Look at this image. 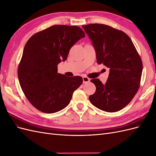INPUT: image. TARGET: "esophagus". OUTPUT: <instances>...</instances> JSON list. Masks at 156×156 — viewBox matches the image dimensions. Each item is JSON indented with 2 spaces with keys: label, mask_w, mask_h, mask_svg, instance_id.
<instances>
[{
  "label": "esophagus",
  "mask_w": 156,
  "mask_h": 156,
  "mask_svg": "<svg viewBox=\"0 0 156 156\" xmlns=\"http://www.w3.org/2000/svg\"><path fill=\"white\" fill-rule=\"evenodd\" d=\"M83 83H87L90 81V79L87 77H83Z\"/></svg>",
  "instance_id": "obj_1"
}]
</instances>
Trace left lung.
Returning <instances> with one entry per match:
<instances>
[{
    "label": "left lung",
    "mask_w": 156,
    "mask_h": 156,
    "mask_svg": "<svg viewBox=\"0 0 156 156\" xmlns=\"http://www.w3.org/2000/svg\"><path fill=\"white\" fill-rule=\"evenodd\" d=\"M82 27L92 40L97 62L109 68L105 84L92 79L96 92L89 96L92 104L108 112L129 104L140 87L143 63L130 37L125 32L103 24Z\"/></svg>",
    "instance_id": "obj_1"
}]
</instances>
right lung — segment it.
I'll return each mask as SVG.
<instances>
[{
    "label": "right lung",
    "instance_id": "right-lung-1",
    "mask_svg": "<svg viewBox=\"0 0 156 156\" xmlns=\"http://www.w3.org/2000/svg\"><path fill=\"white\" fill-rule=\"evenodd\" d=\"M84 36L79 27L58 25L36 33L27 41L18 79L27 100L37 110L49 114L61 111L81 85V77L58 73L57 65L66 60L71 48Z\"/></svg>",
    "mask_w": 156,
    "mask_h": 156
}]
</instances>
